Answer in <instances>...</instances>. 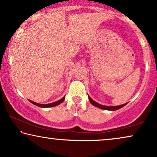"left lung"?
<instances>
[{"label": "left lung", "instance_id": "8db88e82", "mask_svg": "<svg viewBox=\"0 0 157 157\" xmlns=\"http://www.w3.org/2000/svg\"><path fill=\"white\" fill-rule=\"evenodd\" d=\"M89 99L90 101V102H91V104H93L94 106L98 107L99 109H104V110H111V111L118 110V109L122 108V107H124L125 105H126V104H127V103H126V104H122V105H121V106H104V105H101L99 104H98V103L94 101L92 99V98H91V97H89Z\"/></svg>", "mask_w": 157, "mask_h": 157}]
</instances>
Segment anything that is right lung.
<instances>
[{"label": "right lung", "instance_id": "add662e5", "mask_svg": "<svg viewBox=\"0 0 157 157\" xmlns=\"http://www.w3.org/2000/svg\"><path fill=\"white\" fill-rule=\"evenodd\" d=\"M64 99H65V96H64L63 98H62L61 99L57 101L53 102V103H52V104H38V103H36L34 101H31V100H29V101H30V102L32 103V104L34 105H36V106H38L39 107H42V108H47V107H53V106H57V105H59L61 104V103L63 102Z\"/></svg>", "mask_w": 157, "mask_h": 157}]
</instances>
